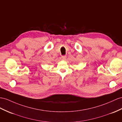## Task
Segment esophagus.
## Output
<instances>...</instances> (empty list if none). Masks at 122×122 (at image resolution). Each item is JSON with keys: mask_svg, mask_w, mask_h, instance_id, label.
Here are the masks:
<instances>
[{"mask_svg": "<svg viewBox=\"0 0 122 122\" xmlns=\"http://www.w3.org/2000/svg\"><path fill=\"white\" fill-rule=\"evenodd\" d=\"M61 58H62V60H65V59H66V56H62V57H61Z\"/></svg>", "mask_w": 122, "mask_h": 122, "instance_id": "esophagus-1", "label": "esophagus"}]
</instances>
